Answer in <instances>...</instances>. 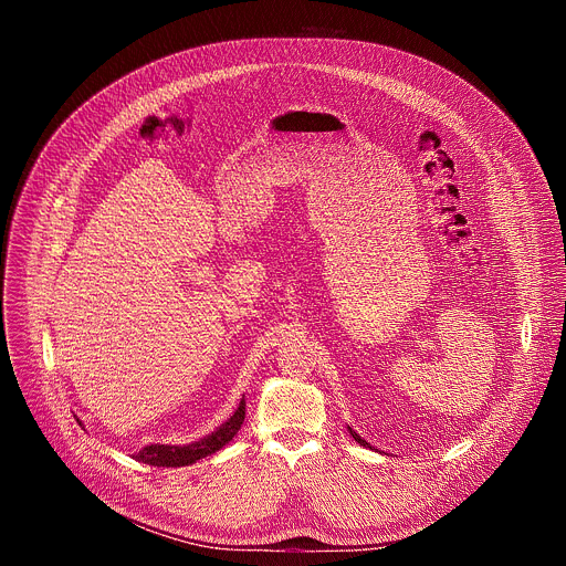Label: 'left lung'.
Returning <instances> with one entry per match:
<instances>
[{"mask_svg":"<svg viewBox=\"0 0 566 566\" xmlns=\"http://www.w3.org/2000/svg\"><path fill=\"white\" fill-rule=\"evenodd\" d=\"M347 430H349V434H352V437H354V439H356L360 446H365V448H371V446H369V443H367V441H365V439H363V437H360L356 430H352V428H347Z\"/></svg>","mask_w":566,"mask_h":566,"instance_id":"8db88e82","label":"left lung"}]
</instances>
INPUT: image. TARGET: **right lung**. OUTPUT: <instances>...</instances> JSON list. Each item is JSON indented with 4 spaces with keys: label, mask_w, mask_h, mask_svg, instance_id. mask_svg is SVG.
I'll use <instances>...</instances> for the list:
<instances>
[{
    "label": "right lung",
    "mask_w": 566,
    "mask_h": 566,
    "mask_svg": "<svg viewBox=\"0 0 566 566\" xmlns=\"http://www.w3.org/2000/svg\"><path fill=\"white\" fill-rule=\"evenodd\" d=\"M244 417H247V400L241 398L239 400V408L234 410V415L223 421L217 430H212L210 434L192 441V443H186V446H168V443H149V446H143L138 452H134L132 457L136 461H143L147 465H156V468H181V465H192L197 463L199 459L208 457V454H214L217 450H221L226 443H230L241 423H244ZM75 421L83 426V421H80L75 417Z\"/></svg>",
    "instance_id": "right-lung-1"
}]
</instances>
